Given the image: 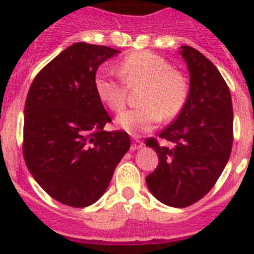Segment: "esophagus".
<instances>
[{
  "instance_id": "esophagus-1",
  "label": "esophagus",
  "mask_w": 254,
  "mask_h": 254,
  "mask_svg": "<svg viewBox=\"0 0 254 254\" xmlns=\"http://www.w3.org/2000/svg\"><path fill=\"white\" fill-rule=\"evenodd\" d=\"M143 142L141 141V139H138L137 137H133V141H131V146L130 149L131 150H137V149H139V147H142Z\"/></svg>"
}]
</instances>
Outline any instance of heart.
<instances>
[{"instance_id": "1", "label": "heart", "mask_w": 254, "mask_h": 254, "mask_svg": "<svg viewBox=\"0 0 254 254\" xmlns=\"http://www.w3.org/2000/svg\"><path fill=\"white\" fill-rule=\"evenodd\" d=\"M117 72L124 83L97 73L95 91L101 103L120 113L127 105V87H141L137 96L139 107L117 117V125L131 134L151 130L162 119L170 121L178 117L189 100L190 85L185 73L150 51H137L123 58Z\"/></svg>"}]
</instances>
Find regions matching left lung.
Returning a JSON list of instances; mask_svg holds the SVG:
<instances>
[{
    "instance_id": "obj_1",
    "label": "left lung",
    "mask_w": 254,
    "mask_h": 254,
    "mask_svg": "<svg viewBox=\"0 0 254 254\" xmlns=\"http://www.w3.org/2000/svg\"><path fill=\"white\" fill-rule=\"evenodd\" d=\"M190 72V93L183 111L159 133L146 139L158 154L157 169L146 177L150 192L170 207L185 208L211 191L228 162L233 143L231 92L209 59L182 46Z\"/></svg>"
}]
</instances>
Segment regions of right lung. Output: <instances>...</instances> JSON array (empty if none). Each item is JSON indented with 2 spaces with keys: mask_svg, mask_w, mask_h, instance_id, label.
Here are the masks:
<instances>
[{
  "mask_svg": "<svg viewBox=\"0 0 254 254\" xmlns=\"http://www.w3.org/2000/svg\"><path fill=\"white\" fill-rule=\"evenodd\" d=\"M117 53L73 43L39 71L26 97V166L50 196L69 207L99 200L130 147L127 131L104 130L112 120L95 91L99 65Z\"/></svg>",
  "mask_w": 254,
  "mask_h": 254,
  "instance_id": "right-lung-1",
  "label": "right lung"
}]
</instances>
